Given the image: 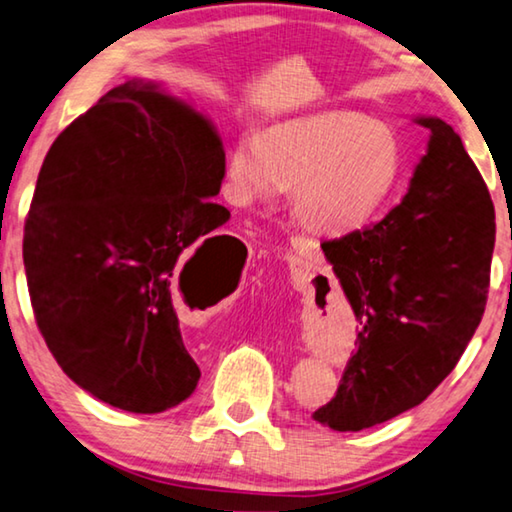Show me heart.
I'll return each mask as SVG.
<instances>
[{
  "mask_svg": "<svg viewBox=\"0 0 512 512\" xmlns=\"http://www.w3.org/2000/svg\"><path fill=\"white\" fill-rule=\"evenodd\" d=\"M401 173L392 127L358 111H328L243 134L227 154L225 196L250 207L291 189V214L305 230L344 237L376 218Z\"/></svg>",
  "mask_w": 512,
  "mask_h": 512,
  "instance_id": "obj_1",
  "label": "heart"
}]
</instances>
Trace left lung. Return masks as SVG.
I'll return each instance as SVG.
<instances>
[{
    "label": "left lung",
    "instance_id": "1",
    "mask_svg": "<svg viewBox=\"0 0 512 512\" xmlns=\"http://www.w3.org/2000/svg\"><path fill=\"white\" fill-rule=\"evenodd\" d=\"M417 123L431 139L405 198L383 221L321 243L360 321L337 394L314 412L332 431H362L419 405L456 367L485 312L490 191L451 125Z\"/></svg>",
    "mask_w": 512,
    "mask_h": 512
}]
</instances>
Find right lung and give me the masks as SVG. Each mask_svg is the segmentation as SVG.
<instances>
[{
    "label": "right lung",
    "instance_id": "1",
    "mask_svg": "<svg viewBox=\"0 0 512 512\" xmlns=\"http://www.w3.org/2000/svg\"><path fill=\"white\" fill-rule=\"evenodd\" d=\"M223 177L214 125L154 81L111 88L56 136L24 223V271L47 348L95 399L154 415L196 389L173 289L205 275L227 237L212 232L230 212L209 200Z\"/></svg>",
    "mask_w": 512,
    "mask_h": 512
}]
</instances>
